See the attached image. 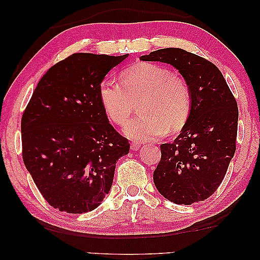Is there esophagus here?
Here are the masks:
<instances>
[{"label": "esophagus", "mask_w": 260, "mask_h": 260, "mask_svg": "<svg viewBox=\"0 0 260 260\" xmlns=\"http://www.w3.org/2000/svg\"><path fill=\"white\" fill-rule=\"evenodd\" d=\"M130 148L133 149V150H138V149L141 148V143H138V142H131Z\"/></svg>", "instance_id": "34e87169"}]
</instances>
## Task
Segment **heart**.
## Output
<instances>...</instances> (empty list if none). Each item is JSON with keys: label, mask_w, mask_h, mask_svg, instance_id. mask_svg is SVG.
<instances>
[{"label": "heart", "mask_w": 260, "mask_h": 260, "mask_svg": "<svg viewBox=\"0 0 260 260\" xmlns=\"http://www.w3.org/2000/svg\"><path fill=\"white\" fill-rule=\"evenodd\" d=\"M120 84L102 80L99 99L104 111L117 125H124L140 104L141 116L124 126L131 140L151 141L167 131L179 133L186 125L193 106V94L184 78L169 67L136 62L119 74Z\"/></svg>", "instance_id": "b5f03b06"}]
</instances>
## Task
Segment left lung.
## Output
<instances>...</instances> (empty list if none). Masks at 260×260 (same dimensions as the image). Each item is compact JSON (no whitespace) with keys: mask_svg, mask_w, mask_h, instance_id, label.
<instances>
[{"mask_svg":"<svg viewBox=\"0 0 260 260\" xmlns=\"http://www.w3.org/2000/svg\"><path fill=\"white\" fill-rule=\"evenodd\" d=\"M170 63L189 84L193 106L173 143L161 144L154 183L177 205L205 201L222 182L237 148L238 105L222 73L207 59L181 48H163L141 56Z\"/></svg>","mask_w":260,"mask_h":260,"instance_id":"obj_1","label":"left lung"}]
</instances>
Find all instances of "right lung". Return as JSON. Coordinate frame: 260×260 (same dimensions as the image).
I'll use <instances>...</instances> for the list:
<instances>
[{
  "mask_svg": "<svg viewBox=\"0 0 260 260\" xmlns=\"http://www.w3.org/2000/svg\"><path fill=\"white\" fill-rule=\"evenodd\" d=\"M127 56L74 53L44 74L21 118L23 163L52 207L81 214L111 189L130 144L110 124L99 85Z\"/></svg>",
  "mask_w": 260,
  "mask_h": 260,
  "instance_id": "add662e5",
  "label": "right lung"
}]
</instances>
